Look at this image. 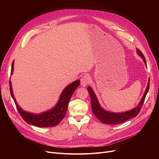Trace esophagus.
<instances>
[{"instance_id":"34e87169","label":"esophagus","mask_w":159,"mask_h":159,"mask_svg":"<svg viewBox=\"0 0 159 159\" xmlns=\"http://www.w3.org/2000/svg\"><path fill=\"white\" fill-rule=\"evenodd\" d=\"M90 77L89 75H84L80 79V84L82 86L85 87L90 82Z\"/></svg>"}]
</instances>
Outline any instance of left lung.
<instances>
[{
	"mask_svg": "<svg viewBox=\"0 0 159 159\" xmlns=\"http://www.w3.org/2000/svg\"><path fill=\"white\" fill-rule=\"evenodd\" d=\"M137 52L138 54L143 58V59L144 63L146 65V61L145 59V57L144 55L140 52V50L137 49ZM149 88V79L148 80V84L147 88L146 89L145 92L143 95V98H142L141 101L139 105L133 108V110H129L128 111L122 112V113H113L106 111L99 104L97 98L93 92V89H91L89 86L88 87V91L91 97V107H92V111L93 114L99 120H101L102 122L107 124H118L122 123L125 121H126L133 117H135L139 113L142 106H143L144 102L145 101L146 96L148 92Z\"/></svg>",
	"mask_w": 159,
	"mask_h": 159,
	"instance_id": "obj_1",
	"label": "left lung"
}]
</instances>
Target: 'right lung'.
I'll list each match as a JSON object with an SVG mask.
<instances>
[{
    "instance_id": "add662e5",
    "label": "right lung",
    "mask_w": 159,
    "mask_h": 159,
    "mask_svg": "<svg viewBox=\"0 0 159 159\" xmlns=\"http://www.w3.org/2000/svg\"><path fill=\"white\" fill-rule=\"evenodd\" d=\"M13 64L14 62H12L11 74H12L13 71ZM79 85L80 80H77L66 86L60 96L59 101L53 109L40 114H32L21 109L14 97L11 81H10V89L16 109L22 119L29 124L40 128H48L57 126L64 119L67 109H68L70 98Z\"/></svg>"
}]
</instances>
